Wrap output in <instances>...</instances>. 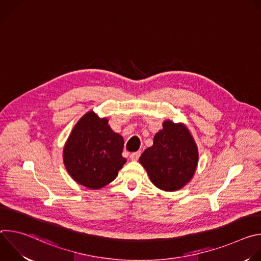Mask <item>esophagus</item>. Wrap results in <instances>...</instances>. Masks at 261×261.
<instances>
[{
    "label": "esophagus",
    "mask_w": 261,
    "mask_h": 261,
    "mask_svg": "<svg viewBox=\"0 0 261 261\" xmlns=\"http://www.w3.org/2000/svg\"><path fill=\"white\" fill-rule=\"evenodd\" d=\"M139 156H140V151L135 152V153H132V154L130 155V160H132V161H137L138 158H139Z\"/></svg>",
    "instance_id": "34e87169"
}]
</instances>
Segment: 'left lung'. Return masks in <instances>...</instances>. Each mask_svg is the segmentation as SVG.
Returning a JSON list of instances; mask_svg holds the SVG:
<instances>
[{"mask_svg":"<svg viewBox=\"0 0 261 261\" xmlns=\"http://www.w3.org/2000/svg\"><path fill=\"white\" fill-rule=\"evenodd\" d=\"M151 181L164 191H176L193 177L197 163V145L184 124L164 121L154 136V143L139 158Z\"/></svg>","mask_w":261,"mask_h":261,"instance_id":"8db88e82","label":"left lung"}]
</instances>
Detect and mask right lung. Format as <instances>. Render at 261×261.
Returning a JSON list of instances; mask_svg holds the SVG:
<instances>
[{
  "label": "right lung",
  "instance_id": "add662e5",
  "mask_svg": "<svg viewBox=\"0 0 261 261\" xmlns=\"http://www.w3.org/2000/svg\"><path fill=\"white\" fill-rule=\"evenodd\" d=\"M123 147V137L111 130L108 120L89 111L69 135L63 160L76 182L90 189H100L113 181L126 163Z\"/></svg>",
  "mask_w": 261,
  "mask_h": 261
}]
</instances>
